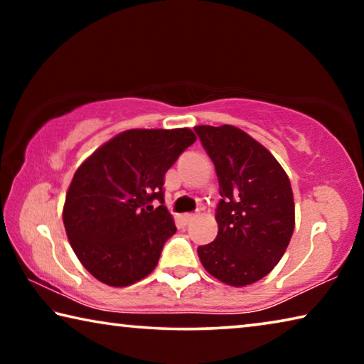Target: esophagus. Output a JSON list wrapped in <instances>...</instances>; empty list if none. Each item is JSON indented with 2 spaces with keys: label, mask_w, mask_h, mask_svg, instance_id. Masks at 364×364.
I'll return each mask as SVG.
<instances>
[{
  "label": "esophagus",
  "mask_w": 364,
  "mask_h": 364,
  "mask_svg": "<svg viewBox=\"0 0 364 364\" xmlns=\"http://www.w3.org/2000/svg\"><path fill=\"white\" fill-rule=\"evenodd\" d=\"M194 218H196V215H194V213H184L183 217H181V220H183V223H184V225L191 223V221H193Z\"/></svg>",
  "instance_id": "1"
}]
</instances>
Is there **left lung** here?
<instances>
[{"label": "left lung", "instance_id": "left-lung-1", "mask_svg": "<svg viewBox=\"0 0 364 364\" xmlns=\"http://www.w3.org/2000/svg\"><path fill=\"white\" fill-rule=\"evenodd\" d=\"M212 159L221 200L218 234L197 249L213 278L244 287L264 278L284 255L295 226L291 181L267 147L232 125L194 127Z\"/></svg>", "mask_w": 364, "mask_h": 364}]
</instances>
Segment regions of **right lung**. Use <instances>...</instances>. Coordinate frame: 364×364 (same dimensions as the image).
<instances>
[{
	"label": "right lung",
	"mask_w": 364,
	"mask_h": 364,
	"mask_svg": "<svg viewBox=\"0 0 364 364\" xmlns=\"http://www.w3.org/2000/svg\"><path fill=\"white\" fill-rule=\"evenodd\" d=\"M197 138L189 128L127 130L77 168L63 220L80 263L97 281L127 287L157 267L165 241L176 232L164 204V178Z\"/></svg>",
	"instance_id": "obj_1"
}]
</instances>
